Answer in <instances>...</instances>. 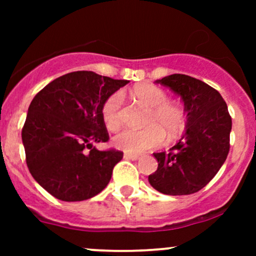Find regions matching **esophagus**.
Segmentation results:
<instances>
[{
	"instance_id": "obj_1",
	"label": "esophagus",
	"mask_w": 256,
	"mask_h": 256,
	"mask_svg": "<svg viewBox=\"0 0 256 256\" xmlns=\"http://www.w3.org/2000/svg\"><path fill=\"white\" fill-rule=\"evenodd\" d=\"M124 158L131 160V161H136V160L140 158V156H138V154H124Z\"/></svg>"
}]
</instances>
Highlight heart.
I'll use <instances>...</instances> for the list:
<instances>
[{"label": "heart", "mask_w": 256, "mask_h": 256, "mask_svg": "<svg viewBox=\"0 0 256 256\" xmlns=\"http://www.w3.org/2000/svg\"><path fill=\"white\" fill-rule=\"evenodd\" d=\"M136 102L148 109L144 118L146 128H126L114 138V144L128 154H141L164 142V135L174 140L186 128V112L180 104L170 102L168 95L161 88L141 84L134 88ZM124 95L115 92L106 98L102 106V118L108 130L116 131L121 126Z\"/></svg>", "instance_id": "obj_1"}]
</instances>
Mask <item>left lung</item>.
Returning <instances> with one entry per match:
<instances>
[{"label":"left lung","instance_id":"obj_1","mask_svg":"<svg viewBox=\"0 0 256 256\" xmlns=\"http://www.w3.org/2000/svg\"><path fill=\"white\" fill-rule=\"evenodd\" d=\"M156 82L180 95L187 125L182 138L168 152L154 154L158 167L148 182L164 194H192L210 182L228 156L232 130L228 106L214 88L190 76L172 74Z\"/></svg>","mask_w":256,"mask_h":256}]
</instances>
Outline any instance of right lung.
<instances>
[{
	"mask_svg": "<svg viewBox=\"0 0 256 256\" xmlns=\"http://www.w3.org/2000/svg\"><path fill=\"white\" fill-rule=\"evenodd\" d=\"M128 82L94 72H73L54 79L33 98L22 128L26 162L53 197L66 202L89 200L110 182L124 154L99 151L92 144L109 141L102 106Z\"/></svg>",
	"mask_w": 256,
	"mask_h": 256,
	"instance_id": "1",
	"label": "right lung"
}]
</instances>
